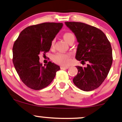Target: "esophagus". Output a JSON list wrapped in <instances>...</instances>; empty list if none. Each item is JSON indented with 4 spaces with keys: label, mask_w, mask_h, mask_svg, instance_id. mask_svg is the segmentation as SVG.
I'll use <instances>...</instances> for the list:
<instances>
[{
    "label": "esophagus",
    "mask_w": 122,
    "mask_h": 122,
    "mask_svg": "<svg viewBox=\"0 0 122 122\" xmlns=\"http://www.w3.org/2000/svg\"><path fill=\"white\" fill-rule=\"evenodd\" d=\"M61 69H68V68H69V66H61Z\"/></svg>",
    "instance_id": "obj_1"
}]
</instances>
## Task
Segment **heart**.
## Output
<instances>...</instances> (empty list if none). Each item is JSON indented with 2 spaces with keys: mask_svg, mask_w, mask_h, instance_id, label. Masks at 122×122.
I'll return each mask as SVG.
<instances>
[{
  "mask_svg": "<svg viewBox=\"0 0 122 122\" xmlns=\"http://www.w3.org/2000/svg\"><path fill=\"white\" fill-rule=\"evenodd\" d=\"M64 40H65L67 42L69 41L71 39L74 37L73 34L71 33H66L63 36ZM54 44V41H53L51 45H53ZM70 58H71V55L68 53H58L54 56H53V60L57 64H61V65H66L69 62Z\"/></svg>",
  "mask_w": 122,
  "mask_h": 122,
  "instance_id": "b5f03b06",
  "label": "heart"
}]
</instances>
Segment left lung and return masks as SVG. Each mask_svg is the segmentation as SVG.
Instances as JSON below:
<instances>
[{
    "label": "left lung",
    "mask_w": 122,
    "mask_h": 122,
    "mask_svg": "<svg viewBox=\"0 0 122 122\" xmlns=\"http://www.w3.org/2000/svg\"><path fill=\"white\" fill-rule=\"evenodd\" d=\"M75 35L78 44L76 58L87 66H76L78 73L73 79L75 85L84 91L96 89L107 77L112 63V51L105 34L97 28L76 22H65Z\"/></svg>",
    "instance_id": "left-lung-1"
}]
</instances>
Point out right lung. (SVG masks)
<instances>
[{
	"instance_id": "1",
	"label": "right lung",
	"mask_w": 122,
	"mask_h": 122,
	"mask_svg": "<svg viewBox=\"0 0 122 122\" xmlns=\"http://www.w3.org/2000/svg\"><path fill=\"white\" fill-rule=\"evenodd\" d=\"M62 23H43L22 30L12 48L16 72L26 86L40 90L46 87L55 77L60 66L49 61L42 66L39 54L49 51L52 41L62 29Z\"/></svg>"
}]
</instances>
